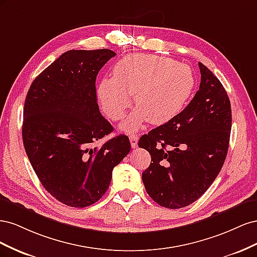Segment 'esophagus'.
<instances>
[{
	"instance_id": "1",
	"label": "esophagus",
	"mask_w": 257,
	"mask_h": 257,
	"mask_svg": "<svg viewBox=\"0 0 257 257\" xmlns=\"http://www.w3.org/2000/svg\"><path fill=\"white\" fill-rule=\"evenodd\" d=\"M138 139H139V137H138V135H136V134H132V135L130 136L131 146H132V148H133V149H135V148L138 147Z\"/></svg>"
}]
</instances>
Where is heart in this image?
Instances as JSON below:
<instances>
[{
  "mask_svg": "<svg viewBox=\"0 0 257 257\" xmlns=\"http://www.w3.org/2000/svg\"><path fill=\"white\" fill-rule=\"evenodd\" d=\"M112 78L99 82L97 96L104 112L113 121L121 120L135 95L138 107L121 128L135 132L148 120L166 123L182 110L195 87L192 68L172 59L133 53L113 67Z\"/></svg>",
  "mask_w": 257,
  "mask_h": 257,
  "instance_id": "b5f03b06",
  "label": "heart"
}]
</instances>
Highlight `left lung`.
<instances>
[{
  "mask_svg": "<svg viewBox=\"0 0 257 257\" xmlns=\"http://www.w3.org/2000/svg\"><path fill=\"white\" fill-rule=\"evenodd\" d=\"M198 66L199 90L190 104L138 142L152 162L143 173L146 191L155 203L169 209L196 201L219 175L227 155L229 98L213 73L200 62Z\"/></svg>",
  "mask_w": 257,
  "mask_h": 257,
  "instance_id": "obj_1",
  "label": "left lung"
}]
</instances>
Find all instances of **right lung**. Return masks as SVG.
Listing matches in <instances>:
<instances>
[{"label": "right lung", "instance_id": "1", "mask_svg": "<svg viewBox=\"0 0 257 257\" xmlns=\"http://www.w3.org/2000/svg\"><path fill=\"white\" fill-rule=\"evenodd\" d=\"M109 49L68 50L31 84L23 108L22 141L45 190L69 207H88L110 184L112 169L126 157V135L100 147L113 131L99 111L95 80Z\"/></svg>", "mask_w": 257, "mask_h": 257}]
</instances>
